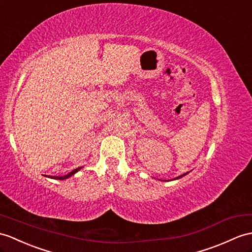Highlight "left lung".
Returning <instances> with one entry per match:
<instances>
[{"label":"left lung","mask_w":252,"mask_h":252,"mask_svg":"<svg viewBox=\"0 0 252 252\" xmlns=\"http://www.w3.org/2000/svg\"><path fill=\"white\" fill-rule=\"evenodd\" d=\"M187 173H185V174H183V175H180V176H177L176 179H174V180H177V179H181V177H183V176H185Z\"/></svg>","instance_id":"1"}]
</instances>
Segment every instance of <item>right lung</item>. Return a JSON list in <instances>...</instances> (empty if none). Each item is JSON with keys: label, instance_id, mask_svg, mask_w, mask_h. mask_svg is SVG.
I'll return each instance as SVG.
<instances>
[{"label": "right lung", "instance_id": "right-lung-1", "mask_svg": "<svg viewBox=\"0 0 252 252\" xmlns=\"http://www.w3.org/2000/svg\"><path fill=\"white\" fill-rule=\"evenodd\" d=\"M80 169H81V167H80V168H77V169H75V170H72L71 172H69L68 174H66V175H63V176H49V175H47V176H48V177H50V179L60 180V181H61V180H66V179H68V177L72 176V175L75 174V173H77Z\"/></svg>", "mask_w": 252, "mask_h": 252}]
</instances>
